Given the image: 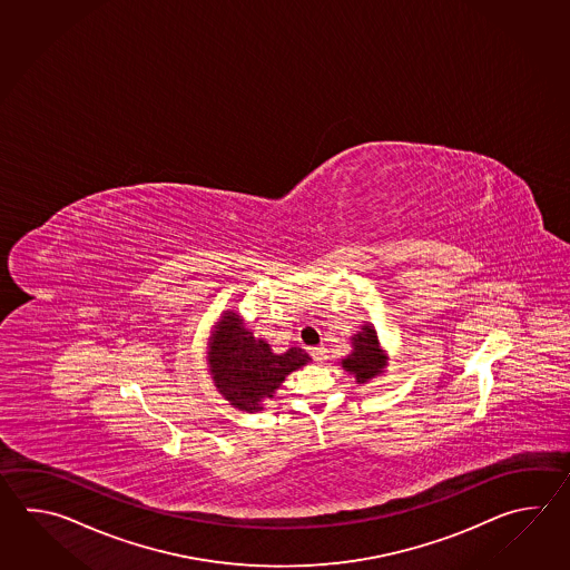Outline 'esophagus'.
Segmentation results:
<instances>
[{
	"instance_id": "34e87169",
	"label": "esophagus",
	"mask_w": 570,
	"mask_h": 570,
	"mask_svg": "<svg viewBox=\"0 0 570 570\" xmlns=\"http://www.w3.org/2000/svg\"><path fill=\"white\" fill-rule=\"evenodd\" d=\"M312 356H314L315 363H324L327 358V348L322 344V346H315L312 348Z\"/></svg>"
}]
</instances>
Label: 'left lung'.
Here are the masks:
<instances>
[{
    "mask_svg": "<svg viewBox=\"0 0 570 570\" xmlns=\"http://www.w3.org/2000/svg\"><path fill=\"white\" fill-rule=\"evenodd\" d=\"M351 340L352 352L346 358H342V368L354 375L358 385H364L385 371L387 356L379 344L373 324L361 326L358 334H354Z\"/></svg>",
    "mask_w": 570,
    "mask_h": 570,
    "instance_id": "1",
    "label": "left lung"
}]
</instances>
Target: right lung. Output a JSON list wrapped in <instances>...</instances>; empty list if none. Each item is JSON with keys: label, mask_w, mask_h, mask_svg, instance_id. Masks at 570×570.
I'll list each match as a JSON object with an SVG mask.
<instances>
[{"label": "right lung", "mask_w": 570, "mask_h": 570, "mask_svg": "<svg viewBox=\"0 0 570 570\" xmlns=\"http://www.w3.org/2000/svg\"><path fill=\"white\" fill-rule=\"evenodd\" d=\"M312 361L303 348L283 354L271 351L267 340L255 338L243 317L224 312L207 346V364L222 397L240 412L263 410V401L273 400L285 376Z\"/></svg>", "instance_id": "add662e5"}]
</instances>
